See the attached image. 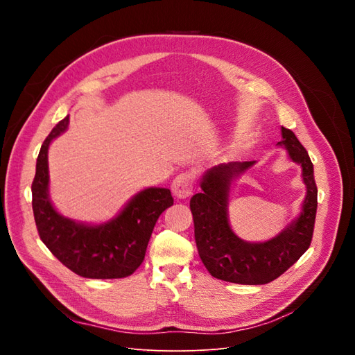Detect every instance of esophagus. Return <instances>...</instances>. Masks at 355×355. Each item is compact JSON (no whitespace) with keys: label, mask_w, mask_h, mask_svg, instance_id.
<instances>
[{"label":"esophagus","mask_w":355,"mask_h":355,"mask_svg":"<svg viewBox=\"0 0 355 355\" xmlns=\"http://www.w3.org/2000/svg\"><path fill=\"white\" fill-rule=\"evenodd\" d=\"M196 178L189 171H184L176 176L173 180V185H171V191H173V196L178 198H187L192 194V189H194Z\"/></svg>","instance_id":"esophagus-1"}]
</instances>
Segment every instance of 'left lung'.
Returning a JSON list of instances; mask_svg holds the SVG:
<instances>
[{
    "label": "left lung",
    "mask_w": 355,
    "mask_h": 355,
    "mask_svg": "<svg viewBox=\"0 0 355 355\" xmlns=\"http://www.w3.org/2000/svg\"><path fill=\"white\" fill-rule=\"evenodd\" d=\"M288 157L302 167L306 196L299 218L263 243L244 241L230 227L228 198L232 180L254 161H232L207 170L201 179V192L189 201L194 219V234L198 254L207 271L223 282L237 284H266L286 272L313 240L317 213V185L314 167L306 149L292 130L282 127Z\"/></svg>",
    "instance_id": "left-lung-1"
}]
</instances>
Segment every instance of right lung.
Segmentation results:
<instances>
[{
	"mask_svg": "<svg viewBox=\"0 0 355 355\" xmlns=\"http://www.w3.org/2000/svg\"><path fill=\"white\" fill-rule=\"evenodd\" d=\"M69 115L42 142L32 182V210L40 239L58 259L85 278H124L145 259L155 222L173 197L167 188H146L128 201L118 216L101 225H85L62 216L49 197V146L68 128Z\"/></svg>",
	"mask_w": 355,
	"mask_h": 355,
	"instance_id": "right-lung-1",
	"label": "right lung"
}]
</instances>
